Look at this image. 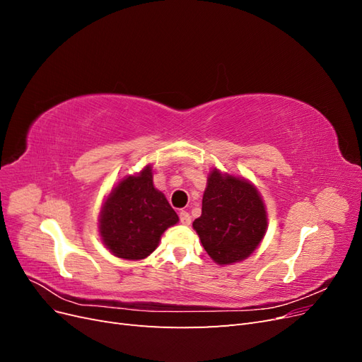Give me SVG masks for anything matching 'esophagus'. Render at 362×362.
Returning a JSON list of instances; mask_svg holds the SVG:
<instances>
[{
  "label": "esophagus",
  "instance_id": "34e87169",
  "mask_svg": "<svg viewBox=\"0 0 362 362\" xmlns=\"http://www.w3.org/2000/svg\"><path fill=\"white\" fill-rule=\"evenodd\" d=\"M180 221H181L182 225H189L192 222V217H190V214L187 211H181L180 213Z\"/></svg>",
  "mask_w": 362,
  "mask_h": 362
}]
</instances>
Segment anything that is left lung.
I'll use <instances>...</instances> for the list:
<instances>
[{"mask_svg":"<svg viewBox=\"0 0 362 362\" xmlns=\"http://www.w3.org/2000/svg\"><path fill=\"white\" fill-rule=\"evenodd\" d=\"M193 228L217 264L243 261L266 234L264 202L247 180L213 169L204 192L202 214Z\"/></svg>","mask_w":362,"mask_h":362,"instance_id":"left-lung-1","label":"left lung"}]
</instances>
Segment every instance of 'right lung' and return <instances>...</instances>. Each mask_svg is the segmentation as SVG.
Here are the masks:
<instances>
[{
	"mask_svg": "<svg viewBox=\"0 0 362 362\" xmlns=\"http://www.w3.org/2000/svg\"><path fill=\"white\" fill-rule=\"evenodd\" d=\"M180 221L166 196L152 182L148 166L125 177L107 196L100 214L103 243L117 258L144 259L158 246L161 234Z\"/></svg>",
	"mask_w": 362,
	"mask_h": 362,
	"instance_id": "right-lung-1",
	"label": "right lung"
}]
</instances>
